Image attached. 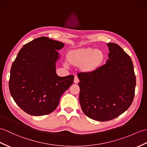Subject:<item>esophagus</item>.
I'll use <instances>...</instances> for the list:
<instances>
[{"instance_id": "obj_1", "label": "esophagus", "mask_w": 147, "mask_h": 147, "mask_svg": "<svg viewBox=\"0 0 147 147\" xmlns=\"http://www.w3.org/2000/svg\"><path fill=\"white\" fill-rule=\"evenodd\" d=\"M79 79H78V78L77 76H75L74 77V83H79Z\"/></svg>"}]
</instances>
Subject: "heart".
<instances>
[{
	"label": "heart",
	"instance_id": "1",
	"mask_svg": "<svg viewBox=\"0 0 147 147\" xmlns=\"http://www.w3.org/2000/svg\"><path fill=\"white\" fill-rule=\"evenodd\" d=\"M69 62L74 65H78L85 63L84 69L88 71H93L96 68L103 59V54L101 51L91 48L81 49L73 51L68 56Z\"/></svg>",
	"mask_w": 147,
	"mask_h": 147
}]
</instances>
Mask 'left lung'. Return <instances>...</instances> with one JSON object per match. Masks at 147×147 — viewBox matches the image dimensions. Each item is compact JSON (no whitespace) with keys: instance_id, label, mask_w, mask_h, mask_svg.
Here are the masks:
<instances>
[{"instance_id":"left-lung-1","label":"left lung","mask_w":147,"mask_h":147,"mask_svg":"<svg viewBox=\"0 0 147 147\" xmlns=\"http://www.w3.org/2000/svg\"><path fill=\"white\" fill-rule=\"evenodd\" d=\"M106 64L91 72L78 74L80 103L84 113L99 121L122 114L134 100L136 77L131 58L115 43H108Z\"/></svg>"}]
</instances>
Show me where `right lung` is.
<instances>
[{
  "label": "right lung",
  "mask_w": 147,
  "mask_h": 147,
  "mask_svg": "<svg viewBox=\"0 0 147 147\" xmlns=\"http://www.w3.org/2000/svg\"><path fill=\"white\" fill-rule=\"evenodd\" d=\"M64 44L40 37L24 45L12 63L9 90L13 100L32 116L56 110L62 94L73 83L74 76L60 77L56 64Z\"/></svg>",
  "instance_id": "obj_1"
}]
</instances>
